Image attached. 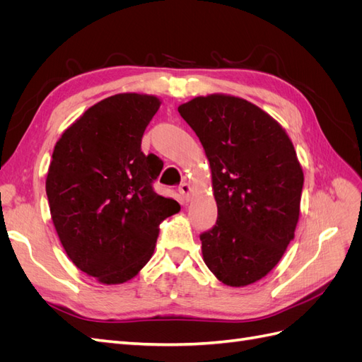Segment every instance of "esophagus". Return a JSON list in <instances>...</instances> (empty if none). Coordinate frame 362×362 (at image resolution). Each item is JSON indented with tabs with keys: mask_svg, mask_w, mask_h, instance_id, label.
I'll use <instances>...</instances> for the list:
<instances>
[{
	"mask_svg": "<svg viewBox=\"0 0 362 362\" xmlns=\"http://www.w3.org/2000/svg\"><path fill=\"white\" fill-rule=\"evenodd\" d=\"M178 190H180V193L182 194V198L189 199V196H190V193H192V187H190V184H189V182H182V184H180Z\"/></svg>",
	"mask_w": 362,
	"mask_h": 362,
	"instance_id": "1",
	"label": "esophagus"
}]
</instances>
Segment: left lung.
Returning a JSON list of instances; mask_svg holds the SVG:
<instances>
[{
    "label": "left lung",
    "instance_id": "1",
    "mask_svg": "<svg viewBox=\"0 0 362 362\" xmlns=\"http://www.w3.org/2000/svg\"><path fill=\"white\" fill-rule=\"evenodd\" d=\"M210 161L216 225L201 234L216 278L245 287L264 278L294 238L303 172L275 119L229 95L198 96L178 107Z\"/></svg>",
    "mask_w": 362,
    "mask_h": 362
}]
</instances>
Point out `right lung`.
Here are the masks:
<instances>
[{
    "label": "right lung",
    "instance_id": "obj_1",
    "mask_svg": "<svg viewBox=\"0 0 362 362\" xmlns=\"http://www.w3.org/2000/svg\"><path fill=\"white\" fill-rule=\"evenodd\" d=\"M158 108L151 95L105 98L52 152L47 196L54 226L74 264L103 284L134 278L152 257L160 223L181 208L156 193L163 163L140 148Z\"/></svg>",
    "mask_w": 362,
    "mask_h": 362
}]
</instances>
